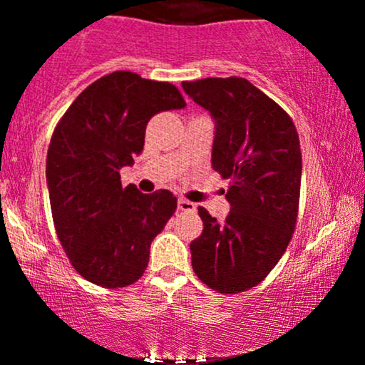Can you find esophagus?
Instances as JSON below:
<instances>
[{
	"label": "esophagus",
	"mask_w": 365,
	"mask_h": 365,
	"mask_svg": "<svg viewBox=\"0 0 365 365\" xmlns=\"http://www.w3.org/2000/svg\"><path fill=\"white\" fill-rule=\"evenodd\" d=\"M195 204L190 202V200L183 199V197H180L178 199V209L180 211H185V212H194L195 211Z\"/></svg>",
	"instance_id": "esophagus-1"
}]
</instances>
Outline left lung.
<instances>
[{
    "label": "left lung",
    "instance_id": "1",
    "mask_svg": "<svg viewBox=\"0 0 365 365\" xmlns=\"http://www.w3.org/2000/svg\"><path fill=\"white\" fill-rule=\"evenodd\" d=\"M183 91L215 121L211 165L223 178L230 215L204 207L192 267L209 288L238 293L261 283L282 259L299 211L302 154L290 116L242 77L183 82Z\"/></svg>",
    "mask_w": 365,
    "mask_h": 365
}]
</instances>
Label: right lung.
Listing matches in <instances>:
<instances>
[{
  "label": "right lung",
  "instance_id": "obj_1",
  "mask_svg": "<svg viewBox=\"0 0 365 365\" xmlns=\"http://www.w3.org/2000/svg\"><path fill=\"white\" fill-rule=\"evenodd\" d=\"M185 106L171 83L121 70L91 83L54 128L46 159L54 228L87 282L121 288L144 274L177 197L123 188L120 170L142 153L154 115Z\"/></svg>",
  "mask_w": 365,
  "mask_h": 365
}]
</instances>
